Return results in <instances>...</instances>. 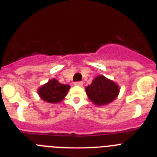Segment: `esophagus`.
<instances>
[{
	"label": "esophagus",
	"mask_w": 157,
	"mask_h": 157,
	"mask_svg": "<svg viewBox=\"0 0 157 157\" xmlns=\"http://www.w3.org/2000/svg\"><path fill=\"white\" fill-rule=\"evenodd\" d=\"M74 85L76 86H82L83 85V82L82 81H77L74 83Z\"/></svg>",
	"instance_id": "1"
}]
</instances>
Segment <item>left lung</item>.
Segmentation results:
<instances>
[{"label": "left lung", "instance_id": "8db88e82", "mask_svg": "<svg viewBox=\"0 0 157 157\" xmlns=\"http://www.w3.org/2000/svg\"><path fill=\"white\" fill-rule=\"evenodd\" d=\"M85 91L90 100L101 106L112 102L117 98L120 87L113 80L99 75L93 80L91 84L85 87Z\"/></svg>", "mask_w": 157, "mask_h": 157}]
</instances>
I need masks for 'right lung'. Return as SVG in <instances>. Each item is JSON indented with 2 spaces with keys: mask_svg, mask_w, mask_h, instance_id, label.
Instances as JSON below:
<instances>
[{
  "mask_svg": "<svg viewBox=\"0 0 157 157\" xmlns=\"http://www.w3.org/2000/svg\"><path fill=\"white\" fill-rule=\"evenodd\" d=\"M70 88V86L68 84H63L56 79H52L38 89V94L44 101L58 103L66 97Z\"/></svg>",
  "mask_w": 157,
  "mask_h": 157,
  "instance_id": "add662e5",
  "label": "right lung"
}]
</instances>
